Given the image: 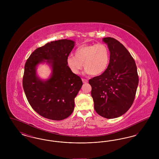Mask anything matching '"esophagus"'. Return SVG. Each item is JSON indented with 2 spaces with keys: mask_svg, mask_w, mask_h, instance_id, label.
Masks as SVG:
<instances>
[{
  "mask_svg": "<svg viewBox=\"0 0 159 159\" xmlns=\"http://www.w3.org/2000/svg\"><path fill=\"white\" fill-rule=\"evenodd\" d=\"M82 82H83V83H88V80L87 79H82Z\"/></svg>",
  "mask_w": 159,
  "mask_h": 159,
  "instance_id": "1",
  "label": "esophagus"
}]
</instances>
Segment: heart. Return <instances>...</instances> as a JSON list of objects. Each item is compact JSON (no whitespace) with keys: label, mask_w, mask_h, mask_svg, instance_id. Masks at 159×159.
Wrapping results in <instances>:
<instances>
[{"label":"heart","mask_w":159,"mask_h":159,"mask_svg":"<svg viewBox=\"0 0 159 159\" xmlns=\"http://www.w3.org/2000/svg\"><path fill=\"white\" fill-rule=\"evenodd\" d=\"M75 56L69 55L67 64L70 70L79 75L83 67L88 74L98 76L103 73L108 67L110 51L106 44H84L78 47Z\"/></svg>","instance_id":"b5f03b06"}]
</instances>
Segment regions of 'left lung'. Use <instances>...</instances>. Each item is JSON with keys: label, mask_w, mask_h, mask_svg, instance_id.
Here are the masks:
<instances>
[{"label": "left lung", "mask_w": 159, "mask_h": 159, "mask_svg": "<svg viewBox=\"0 0 159 159\" xmlns=\"http://www.w3.org/2000/svg\"><path fill=\"white\" fill-rule=\"evenodd\" d=\"M110 62L101 75L89 80L94 108L101 116L114 119L125 113L135 98L139 77L136 64L127 49L117 40L105 38Z\"/></svg>", "instance_id": "1"}]
</instances>
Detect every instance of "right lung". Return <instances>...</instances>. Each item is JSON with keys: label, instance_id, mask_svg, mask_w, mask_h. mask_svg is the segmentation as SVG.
Wrapping results in <instances>:
<instances>
[{"label": "right lung", "instance_id": "right-lung-1", "mask_svg": "<svg viewBox=\"0 0 159 159\" xmlns=\"http://www.w3.org/2000/svg\"><path fill=\"white\" fill-rule=\"evenodd\" d=\"M75 42L62 39L37 48L25 64L23 86L32 108L41 116L53 120L67 118L75 108V98L83 83L70 70L67 58ZM52 64L53 75L45 82L38 79L35 67L45 61Z\"/></svg>", "mask_w": 159, "mask_h": 159}]
</instances>
